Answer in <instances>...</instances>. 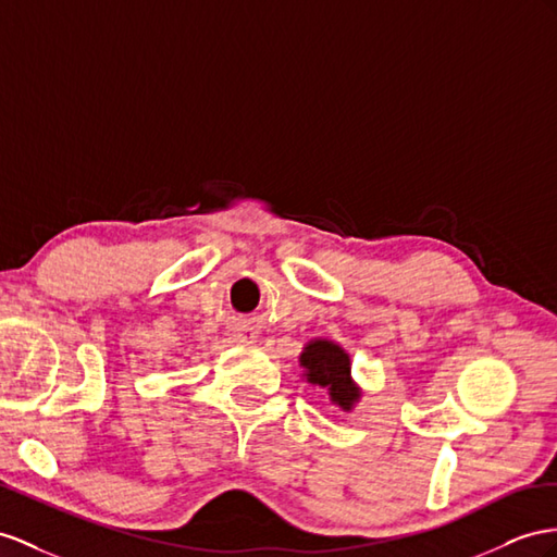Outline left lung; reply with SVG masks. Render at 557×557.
<instances>
[{"mask_svg":"<svg viewBox=\"0 0 557 557\" xmlns=\"http://www.w3.org/2000/svg\"><path fill=\"white\" fill-rule=\"evenodd\" d=\"M301 367L312 386L330 391L332 403L344 411H350L360 400V391L350 379L348 352L332 341H310L301 352Z\"/></svg>","mask_w":557,"mask_h":557,"instance_id":"8db88e82","label":"left lung"}]
</instances>
